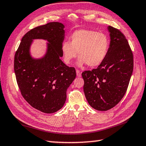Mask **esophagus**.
Here are the masks:
<instances>
[{"label": "esophagus", "mask_w": 146, "mask_h": 146, "mask_svg": "<svg viewBox=\"0 0 146 146\" xmlns=\"http://www.w3.org/2000/svg\"><path fill=\"white\" fill-rule=\"evenodd\" d=\"M76 76H77L78 77H80V76H81V73L80 72V71L78 70H76Z\"/></svg>", "instance_id": "esophagus-1"}]
</instances>
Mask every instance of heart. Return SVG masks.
Here are the masks:
<instances>
[{
    "label": "heart",
    "mask_w": 146,
    "mask_h": 146,
    "mask_svg": "<svg viewBox=\"0 0 146 146\" xmlns=\"http://www.w3.org/2000/svg\"><path fill=\"white\" fill-rule=\"evenodd\" d=\"M109 46V38L104 33L89 29H79L71 34L70 42L62 43L61 51L66 64H71L78 53L79 66L87 64L90 67H96L105 59Z\"/></svg>",
    "instance_id": "b5f03b06"
}]
</instances>
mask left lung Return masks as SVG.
I'll return each instance as SVG.
<instances>
[{
  "mask_svg": "<svg viewBox=\"0 0 146 146\" xmlns=\"http://www.w3.org/2000/svg\"><path fill=\"white\" fill-rule=\"evenodd\" d=\"M110 44L108 54L97 69L82 73L84 92L91 107L107 111L123 97L133 70L131 49L125 36L109 26Z\"/></svg>",
  "mask_w": 146,
  "mask_h": 146,
  "instance_id": "1",
  "label": "left lung"
}]
</instances>
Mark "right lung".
<instances>
[{"label": "right lung", "mask_w": 146, "mask_h": 146, "mask_svg": "<svg viewBox=\"0 0 146 146\" xmlns=\"http://www.w3.org/2000/svg\"><path fill=\"white\" fill-rule=\"evenodd\" d=\"M64 28L63 24L53 22L31 29L22 38L15 55L14 70L22 95L32 107L45 113L63 107L66 91L76 77L75 69L60 59ZM35 39L48 42L46 53L39 59L30 53Z\"/></svg>", "instance_id": "1"}]
</instances>
